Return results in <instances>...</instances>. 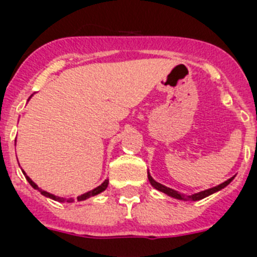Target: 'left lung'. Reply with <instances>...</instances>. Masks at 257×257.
Segmentation results:
<instances>
[{
  "label": "left lung",
  "instance_id": "1",
  "mask_svg": "<svg viewBox=\"0 0 257 257\" xmlns=\"http://www.w3.org/2000/svg\"><path fill=\"white\" fill-rule=\"evenodd\" d=\"M147 178H149L150 184L155 187L156 190L162 191V193L167 194V195L172 196V198H176V199H180V200H200V199H203V198H206V196L211 195V194L216 193V191H220L221 189L226 187L227 185L230 184V182L234 180V177H231V178H229V180H226L225 182H222V184L217 185V186H215V187L207 189V190L200 191V193L191 194V195H185V194H181V193H178V191L173 190V189H171V187H167V186H164V185L159 184V182H156L155 180L151 177V175L149 173V172H147Z\"/></svg>",
  "mask_w": 257,
  "mask_h": 257
}]
</instances>
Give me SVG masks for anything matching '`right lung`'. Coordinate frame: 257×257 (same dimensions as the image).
Instances as JSON below:
<instances>
[{"label":"right lung","mask_w":257,"mask_h":257,"mask_svg":"<svg viewBox=\"0 0 257 257\" xmlns=\"http://www.w3.org/2000/svg\"><path fill=\"white\" fill-rule=\"evenodd\" d=\"M24 175H26V173H24ZM26 178H27V181H28L31 184V186H32L33 189H36V190H39L40 193H41L44 196H48V198H50V199H54V200H57V202H61V203H64V202L72 203L73 202L72 198H68V199H66V198H61V196H55L54 194H50V193H48V191H45V190H41V189H40V187L37 186V185H36L35 182H33L32 180H31V178L28 177V176H27V175H26ZM107 186H108V180H104L103 184H101L98 187H95V189H93V190L88 191V193L82 194V195L77 196V200H79V202H81V200L88 199V198H90V196L97 195V194H99V193H102V191L106 190Z\"/></svg>","instance_id":"1"}]
</instances>
